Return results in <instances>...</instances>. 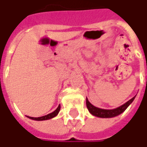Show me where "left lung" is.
<instances>
[{"label": "left lung", "mask_w": 147, "mask_h": 147, "mask_svg": "<svg viewBox=\"0 0 147 147\" xmlns=\"http://www.w3.org/2000/svg\"><path fill=\"white\" fill-rule=\"evenodd\" d=\"M134 99H135V96L127 101L125 104H123L116 109H113V110H104V109L97 108L91 104L88 98L86 99V104H87V107H88L89 112L92 115L96 116V117H100V118H113V117H115V116L122 114L128 107V105L133 102Z\"/></svg>", "instance_id": "left-lung-1"}]
</instances>
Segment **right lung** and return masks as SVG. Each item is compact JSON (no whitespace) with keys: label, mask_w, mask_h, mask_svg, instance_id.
<instances>
[{"label":"right lung","mask_w":147,"mask_h":147,"mask_svg":"<svg viewBox=\"0 0 147 147\" xmlns=\"http://www.w3.org/2000/svg\"><path fill=\"white\" fill-rule=\"evenodd\" d=\"M59 110H60V105H59V106L57 107V109L55 110V111H53L52 113L48 114V115H47L42 116V117H38V118H34V117H29V116H28V118H29V119H33V120H37V121L47 120V119H52V118H54V117H55V116L57 115L58 113L59 112Z\"/></svg>","instance_id":"add662e5"}]
</instances>
